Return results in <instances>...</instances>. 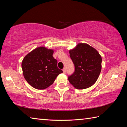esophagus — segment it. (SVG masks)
<instances>
[{"label":"esophagus","mask_w":127,"mask_h":127,"mask_svg":"<svg viewBox=\"0 0 127 127\" xmlns=\"http://www.w3.org/2000/svg\"><path fill=\"white\" fill-rule=\"evenodd\" d=\"M62 71H63V72L64 74L66 73V68H64L63 70H62Z\"/></svg>","instance_id":"1"}]
</instances>
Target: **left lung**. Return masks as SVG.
Instances as JSON below:
<instances>
[{
	"mask_svg": "<svg viewBox=\"0 0 127 127\" xmlns=\"http://www.w3.org/2000/svg\"><path fill=\"white\" fill-rule=\"evenodd\" d=\"M75 66L74 73L68 77L75 88L83 89L93 86L101 71L102 58L94 48L86 43H79L69 51Z\"/></svg>",
	"mask_w": 127,
	"mask_h": 127,
	"instance_id": "left-lung-1",
	"label": "left lung"
}]
</instances>
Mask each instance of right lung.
<instances>
[{
    "mask_svg": "<svg viewBox=\"0 0 127 127\" xmlns=\"http://www.w3.org/2000/svg\"><path fill=\"white\" fill-rule=\"evenodd\" d=\"M53 49L40 47L32 50L22 62L23 75L30 86L38 89H44L51 86L62 70L57 67Z\"/></svg>",
    "mask_w": 127,
    "mask_h": 127,
    "instance_id": "obj_1",
    "label": "right lung"
}]
</instances>
